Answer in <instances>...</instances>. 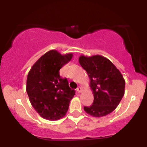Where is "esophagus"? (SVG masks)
Listing matches in <instances>:
<instances>
[{
    "label": "esophagus",
    "mask_w": 147,
    "mask_h": 147,
    "mask_svg": "<svg viewBox=\"0 0 147 147\" xmlns=\"http://www.w3.org/2000/svg\"><path fill=\"white\" fill-rule=\"evenodd\" d=\"M77 91L78 92H82V88L81 87V86H78V88H77Z\"/></svg>",
    "instance_id": "1"
}]
</instances>
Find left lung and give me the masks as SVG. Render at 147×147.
I'll return each instance as SVG.
<instances>
[{"mask_svg": "<svg viewBox=\"0 0 147 147\" xmlns=\"http://www.w3.org/2000/svg\"><path fill=\"white\" fill-rule=\"evenodd\" d=\"M79 62L89 76L94 95L92 104L84 106V111L95 117L111 113L124 95L125 81L122 75L110 60L101 55H82Z\"/></svg>", "mask_w": 147, "mask_h": 147, "instance_id": "1", "label": "left lung"}]
</instances>
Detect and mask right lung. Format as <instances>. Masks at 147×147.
<instances>
[{"label":"right lung","mask_w":147,"mask_h":147,"mask_svg":"<svg viewBox=\"0 0 147 147\" xmlns=\"http://www.w3.org/2000/svg\"><path fill=\"white\" fill-rule=\"evenodd\" d=\"M72 54L61 55L52 50L44 54L30 69L26 91L34 109L44 119L58 120L66 114L75 90L61 78L59 70L71 60Z\"/></svg>","instance_id":"add662e5"}]
</instances>
